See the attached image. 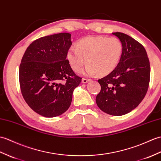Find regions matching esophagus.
Returning a JSON list of instances; mask_svg holds the SVG:
<instances>
[{
    "label": "esophagus",
    "instance_id": "obj_1",
    "mask_svg": "<svg viewBox=\"0 0 161 161\" xmlns=\"http://www.w3.org/2000/svg\"><path fill=\"white\" fill-rule=\"evenodd\" d=\"M90 80H90V79H86V78H83V79H82V82H83V83H87V82H88Z\"/></svg>",
    "mask_w": 161,
    "mask_h": 161
}]
</instances>
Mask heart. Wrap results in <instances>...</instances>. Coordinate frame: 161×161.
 Returning <instances> with one entry per match:
<instances>
[{"label": "heart", "mask_w": 161, "mask_h": 161, "mask_svg": "<svg viewBox=\"0 0 161 161\" xmlns=\"http://www.w3.org/2000/svg\"><path fill=\"white\" fill-rule=\"evenodd\" d=\"M121 42L115 37L88 36L78 41L71 48L67 58L71 68L79 72L86 62L84 73L86 75L106 76L115 69L121 57Z\"/></svg>", "instance_id": "heart-1"}]
</instances>
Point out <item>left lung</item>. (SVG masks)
I'll return each instance as SVG.
<instances>
[{"mask_svg": "<svg viewBox=\"0 0 161 161\" xmlns=\"http://www.w3.org/2000/svg\"><path fill=\"white\" fill-rule=\"evenodd\" d=\"M113 34L121 42V57L113 72L98 80L101 91L96 103L104 113L121 116L136 108L144 99L150 80V65L141 43L123 33Z\"/></svg>", "mask_w": 161, "mask_h": 161, "instance_id": "8db88e82", "label": "left lung"}]
</instances>
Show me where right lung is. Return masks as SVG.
Listing matches in <instances>:
<instances>
[{
	"label": "right lung",
	"instance_id": "add662e5",
	"mask_svg": "<svg viewBox=\"0 0 161 161\" xmlns=\"http://www.w3.org/2000/svg\"><path fill=\"white\" fill-rule=\"evenodd\" d=\"M69 33L42 37L30 44L19 68L20 91L28 106L45 117L69 109L81 77L66 59L72 42Z\"/></svg>",
	"mask_w": 161,
	"mask_h": 161
}]
</instances>
